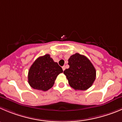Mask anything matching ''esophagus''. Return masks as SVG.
Returning <instances> with one entry per match:
<instances>
[{"label":"esophagus","instance_id":"34e87169","mask_svg":"<svg viewBox=\"0 0 122 122\" xmlns=\"http://www.w3.org/2000/svg\"><path fill=\"white\" fill-rule=\"evenodd\" d=\"M62 69H63V71H65V66H62Z\"/></svg>","mask_w":122,"mask_h":122}]
</instances>
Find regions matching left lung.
<instances>
[{
	"instance_id": "8db88e82",
	"label": "left lung",
	"mask_w": 122,
	"mask_h": 122,
	"mask_svg": "<svg viewBox=\"0 0 122 122\" xmlns=\"http://www.w3.org/2000/svg\"><path fill=\"white\" fill-rule=\"evenodd\" d=\"M68 65L69 68L63 73L71 87L85 90L92 86L96 78V69L87 57L75 53L68 59Z\"/></svg>"
}]
</instances>
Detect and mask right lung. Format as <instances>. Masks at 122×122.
<instances>
[{
	"mask_svg": "<svg viewBox=\"0 0 122 122\" xmlns=\"http://www.w3.org/2000/svg\"><path fill=\"white\" fill-rule=\"evenodd\" d=\"M62 68L54 62L50 54L39 57L33 62L28 73V83L34 89L47 91L53 86Z\"/></svg>",
	"mask_w": 122,
	"mask_h": 122,
	"instance_id": "obj_1",
	"label": "right lung"
}]
</instances>
